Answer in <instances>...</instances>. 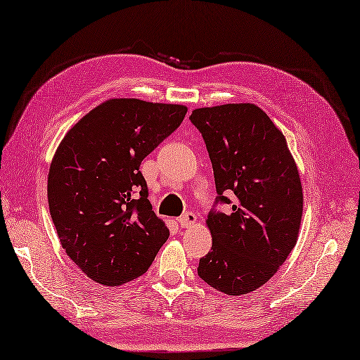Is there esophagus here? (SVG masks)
I'll list each match as a JSON object with an SVG mask.
<instances>
[{
	"instance_id": "34e87169",
	"label": "esophagus",
	"mask_w": 360,
	"mask_h": 360,
	"mask_svg": "<svg viewBox=\"0 0 360 360\" xmlns=\"http://www.w3.org/2000/svg\"><path fill=\"white\" fill-rule=\"evenodd\" d=\"M180 227H191L197 223V215L194 212H186L177 218Z\"/></svg>"
}]
</instances>
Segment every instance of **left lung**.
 Returning <instances> with one entry per match:
<instances>
[{
    "label": "left lung",
    "mask_w": 360,
    "mask_h": 360,
    "mask_svg": "<svg viewBox=\"0 0 360 360\" xmlns=\"http://www.w3.org/2000/svg\"><path fill=\"white\" fill-rule=\"evenodd\" d=\"M189 119L212 162L215 205H232L231 214L210 209L212 249L200 259L198 276L226 295L250 293L295 248L304 203L300 172L284 134L257 105L197 108Z\"/></svg>",
    "instance_id": "1"
}]
</instances>
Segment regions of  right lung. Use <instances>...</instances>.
Listing matches in <instances>:
<instances>
[{"label":"right lung","mask_w":360,"mask_h":360,"mask_svg":"<svg viewBox=\"0 0 360 360\" xmlns=\"http://www.w3.org/2000/svg\"><path fill=\"white\" fill-rule=\"evenodd\" d=\"M186 111L185 105L110 99L59 143L49 171L50 215L67 255L93 281H133L168 240L139 168Z\"/></svg>","instance_id":"right-lung-1"}]
</instances>
